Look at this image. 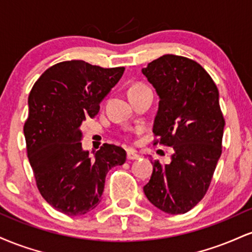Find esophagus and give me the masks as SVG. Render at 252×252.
Masks as SVG:
<instances>
[{
  "instance_id": "obj_1",
  "label": "esophagus",
  "mask_w": 252,
  "mask_h": 252,
  "mask_svg": "<svg viewBox=\"0 0 252 252\" xmlns=\"http://www.w3.org/2000/svg\"><path fill=\"white\" fill-rule=\"evenodd\" d=\"M140 158V155L137 154V152H135L134 149H129L128 153H126V158L128 160H137Z\"/></svg>"
}]
</instances>
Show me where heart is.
Segmentation results:
<instances>
[{
    "label": "heart",
    "mask_w": 252,
    "mask_h": 252,
    "mask_svg": "<svg viewBox=\"0 0 252 252\" xmlns=\"http://www.w3.org/2000/svg\"><path fill=\"white\" fill-rule=\"evenodd\" d=\"M140 88H144V85H134V86H131V88H130V90H135V89H140ZM129 90V91H130Z\"/></svg>",
    "instance_id": "b5f03b06"
}]
</instances>
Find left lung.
Here are the masks:
<instances>
[{
    "instance_id": "1",
    "label": "left lung",
    "mask_w": 252,
    "mask_h": 252,
    "mask_svg": "<svg viewBox=\"0 0 252 252\" xmlns=\"http://www.w3.org/2000/svg\"><path fill=\"white\" fill-rule=\"evenodd\" d=\"M142 73L160 99L153 132L174 150L169 164L152 161L143 192L158 210L182 215L204 198L221 155L225 121L219 92L209 73L185 57L166 54Z\"/></svg>"
}]
</instances>
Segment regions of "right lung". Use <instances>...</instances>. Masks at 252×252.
I'll use <instances>...</instances> for the list:
<instances>
[{"label": "right lung", "mask_w": 252, "mask_h": 252, "mask_svg": "<svg viewBox=\"0 0 252 252\" xmlns=\"http://www.w3.org/2000/svg\"><path fill=\"white\" fill-rule=\"evenodd\" d=\"M123 72L83 60L63 62L43 72L32 89L24 128L28 160L43 199L63 215L96 209L106 173L126 162L121 147L105 143L91 158L80 142V126L98 114Z\"/></svg>", "instance_id": "add662e5"}]
</instances>
